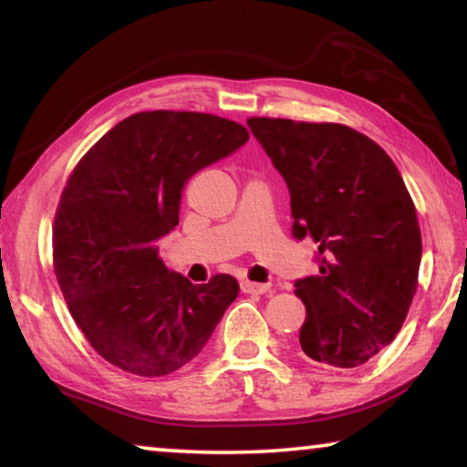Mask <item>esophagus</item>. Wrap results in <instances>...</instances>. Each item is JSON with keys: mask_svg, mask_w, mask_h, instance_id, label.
I'll list each match as a JSON object with an SVG mask.
<instances>
[{"mask_svg": "<svg viewBox=\"0 0 467 467\" xmlns=\"http://www.w3.org/2000/svg\"><path fill=\"white\" fill-rule=\"evenodd\" d=\"M241 290L247 292V295H264V292L270 290L267 284H259V282H251V280H243L241 282Z\"/></svg>", "mask_w": 467, "mask_h": 467, "instance_id": "obj_1", "label": "esophagus"}]
</instances>
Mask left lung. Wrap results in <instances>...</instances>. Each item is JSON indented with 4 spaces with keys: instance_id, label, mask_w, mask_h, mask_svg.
I'll return each instance as SVG.
<instances>
[{
    "instance_id": "1",
    "label": "left lung",
    "mask_w": 467,
    "mask_h": 467,
    "mask_svg": "<svg viewBox=\"0 0 467 467\" xmlns=\"http://www.w3.org/2000/svg\"><path fill=\"white\" fill-rule=\"evenodd\" d=\"M247 125L290 192L292 236L317 244L319 272L295 282L298 342L323 365L354 368L393 342L418 286L422 236L385 150L337 123L253 117Z\"/></svg>"
}]
</instances>
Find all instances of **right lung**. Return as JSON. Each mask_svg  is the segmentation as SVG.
<instances>
[{
    "label": "right lung",
    "instance_id": "obj_1",
    "mask_svg": "<svg viewBox=\"0 0 467 467\" xmlns=\"http://www.w3.org/2000/svg\"><path fill=\"white\" fill-rule=\"evenodd\" d=\"M243 125L187 110L136 113L78 162L53 228L55 274L78 327L110 365L175 373L202 352L239 282L192 284L158 257L197 171L247 144Z\"/></svg>",
    "mask_w": 467,
    "mask_h": 467
}]
</instances>
